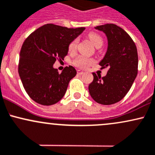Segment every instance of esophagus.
<instances>
[{"label":"esophagus","instance_id":"esophagus-1","mask_svg":"<svg viewBox=\"0 0 155 155\" xmlns=\"http://www.w3.org/2000/svg\"><path fill=\"white\" fill-rule=\"evenodd\" d=\"M78 74H84V72H83V71H82V70H81V69H78Z\"/></svg>","mask_w":155,"mask_h":155}]
</instances>
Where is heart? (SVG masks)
<instances>
[{"label":"heart","mask_w":155,"mask_h":155,"mask_svg":"<svg viewBox=\"0 0 155 155\" xmlns=\"http://www.w3.org/2000/svg\"><path fill=\"white\" fill-rule=\"evenodd\" d=\"M88 38L91 40V41L93 43V45L95 47H101L103 44V40L102 38L96 34V33H90L88 34ZM78 39H74L72 41H71L70 44L69 45V50L70 52L75 51L76 48H77L78 45ZM94 63V60L93 58H88V57L84 56V55H80L77 58L74 60V64L76 67H80V68H86L88 66L91 65Z\"/></svg>","instance_id":"b5f03b06"}]
</instances>
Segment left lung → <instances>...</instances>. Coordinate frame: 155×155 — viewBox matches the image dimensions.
<instances>
[{
	"label": "left lung",
	"instance_id": "left-lung-1",
	"mask_svg": "<svg viewBox=\"0 0 155 155\" xmlns=\"http://www.w3.org/2000/svg\"><path fill=\"white\" fill-rule=\"evenodd\" d=\"M107 38V50L100 62L102 69L108 68L101 78L92 73L94 80L88 91L95 102L108 105L122 100L130 91L138 74V57L135 42L124 29L115 24L95 27Z\"/></svg>",
	"mask_w": 155,
	"mask_h": 155
}]
</instances>
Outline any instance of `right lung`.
<instances>
[{
  "instance_id": "1",
  "label": "right lung",
  "mask_w": 155,
  "mask_h": 155,
  "mask_svg": "<svg viewBox=\"0 0 155 155\" xmlns=\"http://www.w3.org/2000/svg\"><path fill=\"white\" fill-rule=\"evenodd\" d=\"M85 28L46 24L28 36L20 53L18 72L25 91L36 102L52 105L63 98L75 69L66 67L61 73L53 68L56 60H64L69 45Z\"/></svg>"
}]
</instances>
